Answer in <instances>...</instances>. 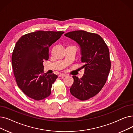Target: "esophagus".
<instances>
[{
	"label": "esophagus",
	"instance_id": "1",
	"mask_svg": "<svg viewBox=\"0 0 133 133\" xmlns=\"http://www.w3.org/2000/svg\"><path fill=\"white\" fill-rule=\"evenodd\" d=\"M66 76H67V74H60L59 75V77H66Z\"/></svg>",
	"mask_w": 133,
	"mask_h": 133
}]
</instances>
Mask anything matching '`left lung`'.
I'll return each mask as SVG.
<instances>
[{
    "label": "left lung",
    "mask_w": 133,
    "mask_h": 133,
    "mask_svg": "<svg viewBox=\"0 0 133 133\" xmlns=\"http://www.w3.org/2000/svg\"><path fill=\"white\" fill-rule=\"evenodd\" d=\"M65 36L76 41L80 48L81 61L85 69L82 78L72 76L71 94L81 100L95 96L105 85L111 68L108 46L99 35L84 30L67 32Z\"/></svg>",
    "instance_id": "8db88e82"
}]
</instances>
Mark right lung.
I'll return each mask as SVG.
<instances>
[{
  "mask_svg": "<svg viewBox=\"0 0 133 133\" xmlns=\"http://www.w3.org/2000/svg\"><path fill=\"white\" fill-rule=\"evenodd\" d=\"M63 31H37L22 36L12 55V66L16 83L23 93L36 101L51 94L57 76L43 73L44 60L49 58V47L59 39Z\"/></svg>",
  "mask_w": 133,
  "mask_h": 133,
  "instance_id": "right-lung-1",
  "label": "right lung"
}]
</instances>
